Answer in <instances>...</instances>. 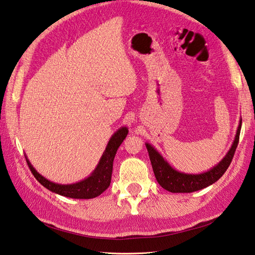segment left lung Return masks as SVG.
Returning <instances> with one entry per match:
<instances>
[{
  "instance_id": "left-lung-1",
  "label": "left lung",
  "mask_w": 255,
  "mask_h": 255,
  "mask_svg": "<svg viewBox=\"0 0 255 255\" xmlns=\"http://www.w3.org/2000/svg\"><path fill=\"white\" fill-rule=\"evenodd\" d=\"M241 130V122L239 124L238 130H237L236 139L232 149L229 150L227 155L225 156L221 163L216 165L214 168L206 171L204 174L200 175H187L182 174L171 168L167 162L158 154L150 144H145L147 152H149L150 161L152 164L153 171H154L155 178L157 182L161 185L165 190L173 193H185V192H194L201 190V189L211 186L212 183L216 182L225 174V171L229 167L230 163L233 161L237 146L239 143V135Z\"/></svg>"
}]
</instances>
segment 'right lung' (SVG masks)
Instances as JSON below:
<instances>
[{"instance_id":"right-lung-1","label":"right lung","mask_w":255,"mask_h":255,"mask_svg":"<svg viewBox=\"0 0 255 255\" xmlns=\"http://www.w3.org/2000/svg\"><path fill=\"white\" fill-rule=\"evenodd\" d=\"M127 133L128 130L126 127L121 128L116 131L113 137L111 138L104 154L92 175L88 177L87 179L74 183V185H57V183L51 182L37 173L28 159L26 161L35 179L52 192L73 199H92L98 197L109 188L112 179V171H113L114 157L118 147L122 144L124 139L127 137Z\"/></svg>"}]
</instances>
